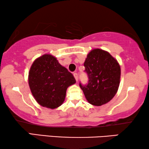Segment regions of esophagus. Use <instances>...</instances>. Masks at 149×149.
Segmentation results:
<instances>
[{
	"label": "esophagus",
	"instance_id": "obj_1",
	"mask_svg": "<svg viewBox=\"0 0 149 149\" xmlns=\"http://www.w3.org/2000/svg\"><path fill=\"white\" fill-rule=\"evenodd\" d=\"M74 77L75 78V80L77 81H78V74H77V73H74Z\"/></svg>",
	"mask_w": 149,
	"mask_h": 149
}]
</instances>
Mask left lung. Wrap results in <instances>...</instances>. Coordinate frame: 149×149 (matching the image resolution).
Returning <instances> with one entry per match:
<instances>
[{
  "label": "left lung",
  "instance_id": "obj_1",
  "mask_svg": "<svg viewBox=\"0 0 149 149\" xmlns=\"http://www.w3.org/2000/svg\"><path fill=\"white\" fill-rule=\"evenodd\" d=\"M88 75L87 85L79 84L87 100L100 107L111 100L119 89L121 68L117 60L100 49L91 50L84 62Z\"/></svg>",
  "mask_w": 149,
  "mask_h": 149
}]
</instances>
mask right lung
<instances>
[{
	"instance_id": "obj_1",
	"label": "right lung",
	"mask_w": 149,
	"mask_h": 149,
	"mask_svg": "<svg viewBox=\"0 0 149 149\" xmlns=\"http://www.w3.org/2000/svg\"><path fill=\"white\" fill-rule=\"evenodd\" d=\"M75 83L72 73L51 54L36 58L28 73V84L36 101L51 109L62 104L67 88Z\"/></svg>"
}]
</instances>
